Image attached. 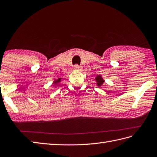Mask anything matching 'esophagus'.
Segmentation results:
<instances>
[{
	"mask_svg": "<svg viewBox=\"0 0 157 157\" xmlns=\"http://www.w3.org/2000/svg\"><path fill=\"white\" fill-rule=\"evenodd\" d=\"M74 69H77V70H81L82 68V66L79 65H78V64H75V65H74Z\"/></svg>",
	"mask_w": 157,
	"mask_h": 157,
	"instance_id": "obj_1",
	"label": "esophagus"
}]
</instances>
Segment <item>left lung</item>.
<instances>
[{
	"mask_svg": "<svg viewBox=\"0 0 157 157\" xmlns=\"http://www.w3.org/2000/svg\"><path fill=\"white\" fill-rule=\"evenodd\" d=\"M96 82H97V86H99V87H100V86H101L103 83L105 82L104 79L102 78V77L101 75H98L97 77H96Z\"/></svg>",
	"mask_w": 157,
	"mask_h": 157,
	"instance_id": "left-lung-1",
	"label": "left lung"
}]
</instances>
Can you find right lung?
<instances>
[{
    "label": "right lung",
    "instance_id": "obj_1",
    "mask_svg": "<svg viewBox=\"0 0 157 157\" xmlns=\"http://www.w3.org/2000/svg\"><path fill=\"white\" fill-rule=\"evenodd\" d=\"M60 81H61V79H58L57 80H56L55 82H54V84H53V85H55V84H57V83H59Z\"/></svg>",
    "mask_w": 157,
    "mask_h": 157
}]
</instances>
